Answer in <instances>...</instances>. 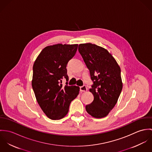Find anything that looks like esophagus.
Segmentation results:
<instances>
[{
  "label": "esophagus",
  "instance_id": "1",
  "mask_svg": "<svg viewBox=\"0 0 152 152\" xmlns=\"http://www.w3.org/2000/svg\"><path fill=\"white\" fill-rule=\"evenodd\" d=\"M80 91H87V87H86V86L84 85L83 86L80 87Z\"/></svg>",
  "mask_w": 152,
  "mask_h": 152
}]
</instances>
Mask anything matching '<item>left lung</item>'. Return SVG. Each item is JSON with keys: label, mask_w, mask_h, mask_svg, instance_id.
<instances>
[{"label": "left lung", "mask_w": 152, "mask_h": 152, "mask_svg": "<svg viewBox=\"0 0 152 152\" xmlns=\"http://www.w3.org/2000/svg\"><path fill=\"white\" fill-rule=\"evenodd\" d=\"M78 51L93 82L89 91L94 99L86 105V110L95 118L105 117L116 105L122 89L121 68L103 47L91 43L80 44Z\"/></svg>", "instance_id": "left-lung-1"}]
</instances>
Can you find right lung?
<instances>
[{"label": "right lung", "instance_id": "1", "mask_svg": "<svg viewBox=\"0 0 152 152\" xmlns=\"http://www.w3.org/2000/svg\"><path fill=\"white\" fill-rule=\"evenodd\" d=\"M78 44H58L45 47L36 58L33 67L32 88L44 113L53 120L67 114L71 101L79 94L80 87L63 86L62 80L68 81V61L75 56Z\"/></svg>", "mask_w": 152, "mask_h": 152}]
</instances>
